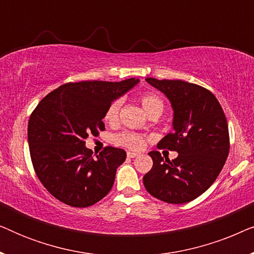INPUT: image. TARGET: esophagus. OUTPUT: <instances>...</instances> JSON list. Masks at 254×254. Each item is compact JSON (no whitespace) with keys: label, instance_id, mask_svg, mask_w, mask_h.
<instances>
[{"label":"esophagus","instance_id":"esophagus-1","mask_svg":"<svg viewBox=\"0 0 254 254\" xmlns=\"http://www.w3.org/2000/svg\"><path fill=\"white\" fill-rule=\"evenodd\" d=\"M137 156H138L137 152H131V151L127 152V157H129V158H135V157H137Z\"/></svg>","mask_w":254,"mask_h":254}]
</instances>
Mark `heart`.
Segmentation results:
<instances>
[{"label":"heart","instance_id":"b5f03b06","mask_svg":"<svg viewBox=\"0 0 254 254\" xmlns=\"http://www.w3.org/2000/svg\"><path fill=\"white\" fill-rule=\"evenodd\" d=\"M141 104L143 106L149 116L154 113H158L161 116V113L164 110V103L161 97L156 95L154 92H147L143 93L141 96ZM121 106V100L116 99L113 100L112 103L107 106V109L104 113V120L109 124H114L118 120V117H119V111ZM116 142L118 144L125 145V147L129 149H141L144 144V138L141 136V135L135 134V133H123L120 135L116 136Z\"/></svg>","mask_w":254,"mask_h":254}]
</instances>
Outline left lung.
Masks as SVG:
<instances>
[{"mask_svg": "<svg viewBox=\"0 0 254 254\" xmlns=\"http://www.w3.org/2000/svg\"><path fill=\"white\" fill-rule=\"evenodd\" d=\"M164 93L173 109V131L157 147L178 152L170 161L150 151L152 168L143 177L145 190L168 203L190 202L209 189L229 155L230 140L225 114L213 93L180 79L145 78Z\"/></svg>", "mask_w": 254, "mask_h": 254, "instance_id": "obj_1", "label": "left lung"}]
</instances>
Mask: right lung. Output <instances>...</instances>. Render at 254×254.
Listing matches in <instances>:
<instances>
[{
    "label": "right lung",
    "instance_id": "right-lung-1",
    "mask_svg": "<svg viewBox=\"0 0 254 254\" xmlns=\"http://www.w3.org/2000/svg\"><path fill=\"white\" fill-rule=\"evenodd\" d=\"M137 83L135 78L67 83L34 109L27 126L31 161L45 189L61 202L90 207L112 189L126 151L106 147L93 158L85 138L105 130L107 106Z\"/></svg>",
    "mask_w": 254,
    "mask_h": 254
}]
</instances>
